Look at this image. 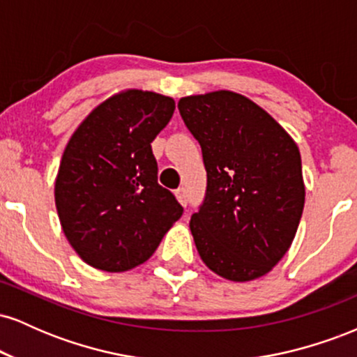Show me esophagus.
<instances>
[{
  "label": "esophagus",
  "instance_id": "obj_1",
  "mask_svg": "<svg viewBox=\"0 0 357 357\" xmlns=\"http://www.w3.org/2000/svg\"><path fill=\"white\" fill-rule=\"evenodd\" d=\"M176 198H178V202L183 204V206H186L188 204V191L186 188H178L176 190Z\"/></svg>",
  "mask_w": 357,
  "mask_h": 357
}]
</instances>
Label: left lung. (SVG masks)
Listing matches in <instances>:
<instances>
[{
    "label": "left lung",
    "mask_w": 357,
    "mask_h": 357,
    "mask_svg": "<svg viewBox=\"0 0 357 357\" xmlns=\"http://www.w3.org/2000/svg\"><path fill=\"white\" fill-rule=\"evenodd\" d=\"M202 146L206 196L190 228L208 268L231 282L268 273L296 236L305 186L298 147L260 105L230 90L183 97Z\"/></svg>",
    "instance_id": "1"
}]
</instances>
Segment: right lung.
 Instances as JSON below:
<instances>
[{"label": "right lung", "instance_id": "obj_1", "mask_svg": "<svg viewBox=\"0 0 357 357\" xmlns=\"http://www.w3.org/2000/svg\"><path fill=\"white\" fill-rule=\"evenodd\" d=\"M171 97L130 89L97 105L65 147L55 204L68 243L90 267L126 272L155 252L183 206L158 183L151 142L173 117Z\"/></svg>", "mask_w": 357, "mask_h": 357}]
</instances>
